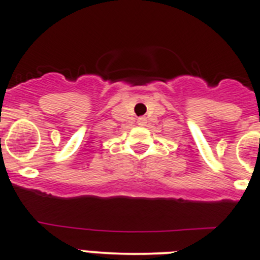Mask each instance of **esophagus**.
Masks as SVG:
<instances>
[{"instance_id":"obj_1","label":"esophagus","mask_w":260,"mask_h":260,"mask_svg":"<svg viewBox=\"0 0 260 260\" xmlns=\"http://www.w3.org/2000/svg\"><path fill=\"white\" fill-rule=\"evenodd\" d=\"M147 123V119L144 118V116H141V118H138L137 119V124L138 125H141V127H144V125H146Z\"/></svg>"}]
</instances>
